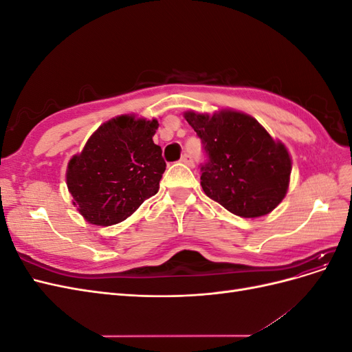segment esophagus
I'll list each match as a JSON object with an SVG mask.
<instances>
[{"instance_id": "34e87169", "label": "esophagus", "mask_w": 352, "mask_h": 352, "mask_svg": "<svg viewBox=\"0 0 352 352\" xmlns=\"http://www.w3.org/2000/svg\"><path fill=\"white\" fill-rule=\"evenodd\" d=\"M180 162H182L186 166H189V167L194 166V160H192V155H190V154H184L182 158H180Z\"/></svg>"}]
</instances>
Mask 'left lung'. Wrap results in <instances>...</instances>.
<instances>
[{
  "instance_id": "1",
  "label": "left lung",
  "mask_w": 352,
  "mask_h": 352,
  "mask_svg": "<svg viewBox=\"0 0 352 352\" xmlns=\"http://www.w3.org/2000/svg\"><path fill=\"white\" fill-rule=\"evenodd\" d=\"M202 142L201 186L208 198L241 217L269 214L285 198L291 157L264 127L238 111L185 113Z\"/></svg>"
}]
</instances>
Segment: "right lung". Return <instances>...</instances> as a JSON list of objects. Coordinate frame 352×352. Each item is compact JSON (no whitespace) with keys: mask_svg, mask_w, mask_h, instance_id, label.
Returning a JSON list of instances; mask_svg holds the SVG:
<instances>
[{"mask_svg":"<svg viewBox=\"0 0 352 352\" xmlns=\"http://www.w3.org/2000/svg\"><path fill=\"white\" fill-rule=\"evenodd\" d=\"M157 127V120L116 117L101 124L69 162L73 204L92 225L120 223L158 192L166 162L153 141Z\"/></svg>","mask_w":352,"mask_h":352,"instance_id":"obj_1","label":"right lung"}]
</instances>
